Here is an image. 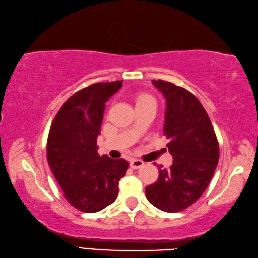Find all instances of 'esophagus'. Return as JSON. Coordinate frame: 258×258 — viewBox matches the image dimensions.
<instances>
[{"mask_svg": "<svg viewBox=\"0 0 258 258\" xmlns=\"http://www.w3.org/2000/svg\"><path fill=\"white\" fill-rule=\"evenodd\" d=\"M143 165H145V163H143V161L140 160V159H132V160H131V163H130V166L133 169H138L140 167H142Z\"/></svg>", "mask_w": 258, "mask_h": 258, "instance_id": "1", "label": "esophagus"}]
</instances>
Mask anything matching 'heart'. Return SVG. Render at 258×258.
Returning <instances> with one entry per match:
<instances>
[{
    "instance_id": "obj_1",
    "label": "heart",
    "mask_w": 258,
    "mask_h": 258,
    "mask_svg": "<svg viewBox=\"0 0 258 258\" xmlns=\"http://www.w3.org/2000/svg\"><path fill=\"white\" fill-rule=\"evenodd\" d=\"M148 100H154L152 99L150 95H148L146 93H140L137 95V98H135V101H137V104L138 103H141V102H145V101H148Z\"/></svg>"
}]
</instances>
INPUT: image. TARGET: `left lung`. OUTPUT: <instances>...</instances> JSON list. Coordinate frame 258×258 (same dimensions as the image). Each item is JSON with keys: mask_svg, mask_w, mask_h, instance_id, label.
Instances as JSON below:
<instances>
[{"mask_svg": "<svg viewBox=\"0 0 258 258\" xmlns=\"http://www.w3.org/2000/svg\"><path fill=\"white\" fill-rule=\"evenodd\" d=\"M166 100L164 135L173 165L159 166V176L146 187L149 202L160 211L181 212L206 190L220 158V148L203 104L189 91L165 81H152Z\"/></svg>", "mask_w": 258, "mask_h": 258, "instance_id": "obj_1", "label": "left lung"}]
</instances>
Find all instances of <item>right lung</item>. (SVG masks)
<instances>
[{"instance_id":"right-lung-1","label":"right lung","mask_w":258,"mask_h":258,"mask_svg":"<svg viewBox=\"0 0 258 258\" xmlns=\"http://www.w3.org/2000/svg\"><path fill=\"white\" fill-rule=\"evenodd\" d=\"M123 81L95 83L72 95L56 113L47 138V163L68 203L95 213L115 202L128 161L98 154L106 102Z\"/></svg>"}]
</instances>
